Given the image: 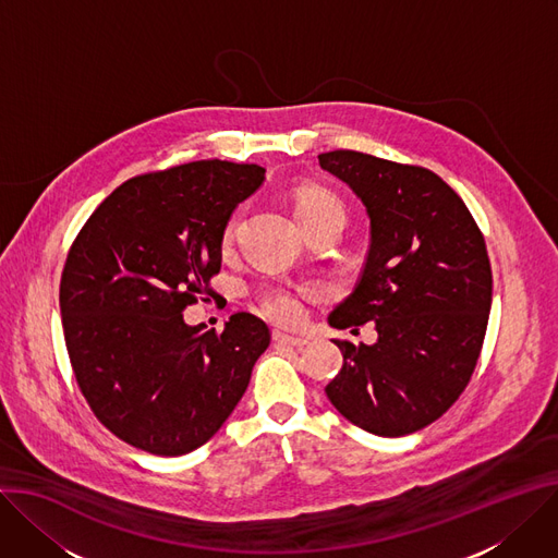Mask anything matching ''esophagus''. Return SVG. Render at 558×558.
I'll list each match as a JSON object with an SVG mask.
<instances>
[{
  "label": "esophagus",
  "instance_id": "esophagus-1",
  "mask_svg": "<svg viewBox=\"0 0 558 558\" xmlns=\"http://www.w3.org/2000/svg\"><path fill=\"white\" fill-rule=\"evenodd\" d=\"M274 340L280 342V344H293V347H305L310 340L302 338V336H291V333H284L280 329L274 331Z\"/></svg>",
  "mask_w": 558,
  "mask_h": 558
}]
</instances>
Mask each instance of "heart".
I'll list each match as a JSON object with an SVG mask.
<instances>
[{"instance_id":"b5f03b06","label":"heart","mask_w":558,"mask_h":558,"mask_svg":"<svg viewBox=\"0 0 558 558\" xmlns=\"http://www.w3.org/2000/svg\"><path fill=\"white\" fill-rule=\"evenodd\" d=\"M340 214L344 216L342 202L323 186H310L300 191L293 202V216L305 227L310 222H316L320 218ZM233 238V222L227 227V240ZM263 310L267 316H271L278 323H298L305 316V291L298 289H271L263 295Z\"/></svg>"}]
</instances>
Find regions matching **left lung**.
Wrapping results in <instances>:
<instances>
[{
  "label": "left lung",
  "mask_w": 558,
  "mask_h": 558,
  "mask_svg": "<svg viewBox=\"0 0 558 558\" xmlns=\"http://www.w3.org/2000/svg\"><path fill=\"white\" fill-rule=\"evenodd\" d=\"M320 169L342 180L369 218L361 280L329 314L374 323V344L333 340L342 369L325 387L333 408L376 436H404L440 418L468 387L492 307V267L465 202L436 173L359 150H329Z\"/></svg>",
  "instance_id": "left-lung-1"
}]
</instances>
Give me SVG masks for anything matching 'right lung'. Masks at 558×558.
Here are the masks:
<instances>
[{
  "instance_id": "obj_1",
  "label": "right lung",
  "mask_w": 558,
  "mask_h": 558,
  "mask_svg": "<svg viewBox=\"0 0 558 558\" xmlns=\"http://www.w3.org/2000/svg\"><path fill=\"white\" fill-rule=\"evenodd\" d=\"M263 182V167L222 160L146 173L75 238L60 282L69 359L90 410L124 442L158 456L205 445L269 347V327L246 312L222 333L182 316L214 291L231 214Z\"/></svg>"
}]
</instances>
